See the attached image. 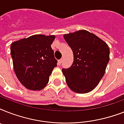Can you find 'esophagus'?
Returning a JSON list of instances; mask_svg holds the SVG:
<instances>
[{
    "instance_id": "esophagus-1",
    "label": "esophagus",
    "mask_w": 124,
    "mask_h": 124,
    "mask_svg": "<svg viewBox=\"0 0 124 124\" xmlns=\"http://www.w3.org/2000/svg\"><path fill=\"white\" fill-rule=\"evenodd\" d=\"M62 59H60V60H59L58 61V64H59V65H60V64H61V63H62Z\"/></svg>"
}]
</instances>
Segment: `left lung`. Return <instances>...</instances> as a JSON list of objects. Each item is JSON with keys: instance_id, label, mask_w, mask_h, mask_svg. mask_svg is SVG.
<instances>
[{"instance_id": "obj_1", "label": "left lung", "mask_w": 124, "mask_h": 124, "mask_svg": "<svg viewBox=\"0 0 124 124\" xmlns=\"http://www.w3.org/2000/svg\"><path fill=\"white\" fill-rule=\"evenodd\" d=\"M64 38L74 56L72 66L62 70L66 84L77 93L90 92L105 74L109 60V47L96 35L84 30L64 34Z\"/></svg>"}]
</instances>
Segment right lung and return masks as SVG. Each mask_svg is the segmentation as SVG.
Returning a JSON list of instances; mask_svg holds the SVG:
<instances>
[{
	"label": "right lung",
	"instance_id": "obj_1",
	"mask_svg": "<svg viewBox=\"0 0 124 124\" xmlns=\"http://www.w3.org/2000/svg\"><path fill=\"white\" fill-rule=\"evenodd\" d=\"M54 39V35H34L11 44L15 73L26 88L40 91L47 84L57 66L51 46Z\"/></svg>",
	"mask_w": 124,
	"mask_h": 124
}]
</instances>
